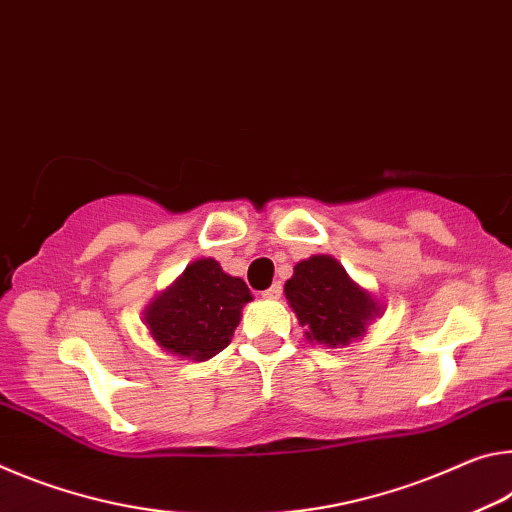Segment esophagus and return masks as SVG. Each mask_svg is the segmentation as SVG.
<instances>
[{"mask_svg":"<svg viewBox=\"0 0 512 512\" xmlns=\"http://www.w3.org/2000/svg\"><path fill=\"white\" fill-rule=\"evenodd\" d=\"M281 286H279V283H274V286L272 288H267L265 292H263V297L265 299H279L281 297Z\"/></svg>","mask_w":512,"mask_h":512,"instance_id":"esophagus-1","label":"esophagus"}]
</instances>
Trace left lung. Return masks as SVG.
Instances as JSON below:
<instances>
[{
    "mask_svg": "<svg viewBox=\"0 0 512 512\" xmlns=\"http://www.w3.org/2000/svg\"><path fill=\"white\" fill-rule=\"evenodd\" d=\"M283 292L304 338L326 349H342L360 340L385 311L381 301L358 286L331 254L299 261Z\"/></svg>",
    "mask_w": 512,
    "mask_h": 512,
    "instance_id": "obj_1",
    "label": "left lung"
}]
</instances>
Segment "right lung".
<instances>
[{"instance_id": "right-lung-1", "label": "right lung", "mask_w": 512, "mask_h": 512, "mask_svg": "<svg viewBox=\"0 0 512 512\" xmlns=\"http://www.w3.org/2000/svg\"><path fill=\"white\" fill-rule=\"evenodd\" d=\"M251 292L215 258H197L142 311L149 338L167 354L204 363L229 345Z\"/></svg>"}]
</instances>
